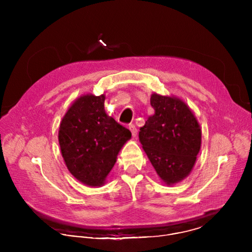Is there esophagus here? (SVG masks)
<instances>
[{
	"label": "esophagus",
	"mask_w": 252,
	"mask_h": 252,
	"mask_svg": "<svg viewBox=\"0 0 252 252\" xmlns=\"http://www.w3.org/2000/svg\"><path fill=\"white\" fill-rule=\"evenodd\" d=\"M129 129H130L131 133H132V135H133V136H135L136 133H138V129H136L134 125H130L129 126Z\"/></svg>",
	"instance_id": "1"
}]
</instances>
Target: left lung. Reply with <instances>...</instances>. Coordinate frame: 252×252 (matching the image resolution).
Returning <instances> with one entry per match:
<instances>
[{
    "instance_id": "obj_1",
    "label": "left lung",
    "mask_w": 252,
    "mask_h": 252,
    "mask_svg": "<svg viewBox=\"0 0 252 252\" xmlns=\"http://www.w3.org/2000/svg\"><path fill=\"white\" fill-rule=\"evenodd\" d=\"M155 110L140 127L139 140L151 164L168 186L181 181L192 170L201 147V129L185 102L153 93Z\"/></svg>"
}]
</instances>
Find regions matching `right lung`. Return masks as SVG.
I'll return each instance as SVG.
<instances>
[{"label":"right lung","instance_id":"right-lung-1","mask_svg":"<svg viewBox=\"0 0 252 252\" xmlns=\"http://www.w3.org/2000/svg\"><path fill=\"white\" fill-rule=\"evenodd\" d=\"M104 94L80 96L63 117L59 143L67 169L80 182L90 187L104 183L117 156L131 132L109 117Z\"/></svg>","mask_w":252,"mask_h":252}]
</instances>
